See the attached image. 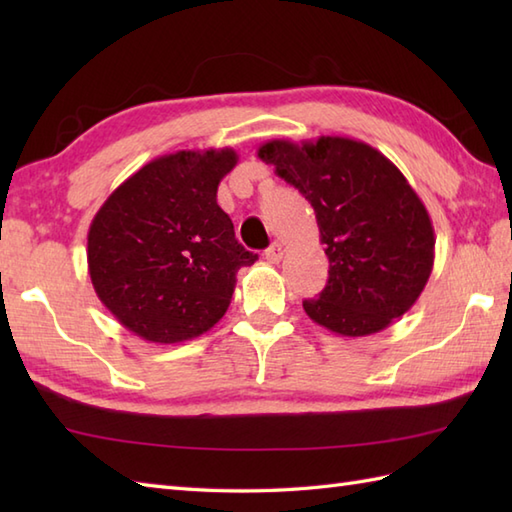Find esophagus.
<instances>
[{"label": "esophagus", "instance_id": "1", "mask_svg": "<svg viewBox=\"0 0 512 512\" xmlns=\"http://www.w3.org/2000/svg\"><path fill=\"white\" fill-rule=\"evenodd\" d=\"M284 255H286V248H284V244H279V242H275L273 246L266 250V259L270 264H279L281 259H284Z\"/></svg>", "mask_w": 512, "mask_h": 512}]
</instances>
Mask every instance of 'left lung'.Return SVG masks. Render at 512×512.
<instances>
[{"mask_svg":"<svg viewBox=\"0 0 512 512\" xmlns=\"http://www.w3.org/2000/svg\"><path fill=\"white\" fill-rule=\"evenodd\" d=\"M257 156L317 215L330 277L319 299L303 301L308 317L339 336L376 334L402 317L427 286L436 235L394 162L345 136L275 138Z\"/></svg>","mask_w":512,"mask_h":512,"instance_id":"left-lung-1","label":"left lung"}]
</instances>
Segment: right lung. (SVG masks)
Returning <instances> with one entry per match:
<instances>
[{"instance_id": "1", "label": "right lung", "mask_w": 512, "mask_h": 512, "mask_svg": "<svg viewBox=\"0 0 512 512\" xmlns=\"http://www.w3.org/2000/svg\"><path fill=\"white\" fill-rule=\"evenodd\" d=\"M235 165L231 147L160 156L96 211L92 286L140 339L169 345L211 330L231 306L237 270L255 264L217 204V187Z\"/></svg>"}]
</instances>
